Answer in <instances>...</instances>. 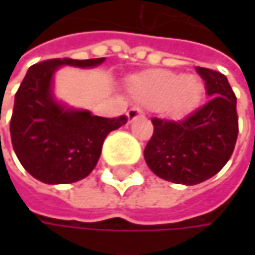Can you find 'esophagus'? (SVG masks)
<instances>
[{
    "label": "esophagus",
    "instance_id": "34e87169",
    "mask_svg": "<svg viewBox=\"0 0 255 255\" xmlns=\"http://www.w3.org/2000/svg\"><path fill=\"white\" fill-rule=\"evenodd\" d=\"M143 116H144V113H143L142 109H139V108H132V109H129V112H128V119H129V122H133L134 119L143 118Z\"/></svg>",
    "mask_w": 255,
    "mask_h": 255
}]
</instances>
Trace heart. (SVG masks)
Masks as SVG:
<instances>
[{"label": "heart", "instance_id": "b5f03b06", "mask_svg": "<svg viewBox=\"0 0 255 255\" xmlns=\"http://www.w3.org/2000/svg\"><path fill=\"white\" fill-rule=\"evenodd\" d=\"M132 96L149 106L164 105L173 118H181L199 102L201 85L194 76H181L169 71H149L129 81Z\"/></svg>", "mask_w": 255, "mask_h": 255}]
</instances>
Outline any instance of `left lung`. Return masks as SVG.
Instances as JSON below:
<instances>
[{
  "mask_svg": "<svg viewBox=\"0 0 255 255\" xmlns=\"http://www.w3.org/2000/svg\"><path fill=\"white\" fill-rule=\"evenodd\" d=\"M210 101L183 121L153 118L144 160L163 180L193 186L217 174L229 162L239 134L237 98L227 78L196 66Z\"/></svg>",
  "mask_w": 255,
  "mask_h": 255,
  "instance_id": "obj_1",
  "label": "left lung"
}]
</instances>
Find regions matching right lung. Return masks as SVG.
I'll list each match as a JSON object with an SVG mask.
<instances>
[{
	"label": "right lung",
	"mask_w": 255,
	"mask_h": 255,
	"mask_svg": "<svg viewBox=\"0 0 255 255\" xmlns=\"http://www.w3.org/2000/svg\"><path fill=\"white\" fill-rule=\"evenodd\" d=\"M105 58H56L32 65L15 93L9 122L18 160L31 176L46 184H68L85 179L95 169L105 137L128 122L101 118L88 111L66 109L54 99L52 78L62 65L92 68Z\"/></svg>",
	"instance_id": "1"
}]
</instances>
